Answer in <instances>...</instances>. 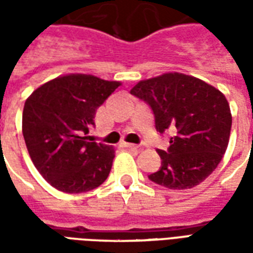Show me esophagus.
<instances>
[{"instance_id": "1", "label": "esophagus", "mask_w": 253, "mask_h": 253, "mask_svg": "<svg viewBox=\"0 0 253 253\" xmlns=\"http://www.w3.org/2000/svg\"><path fill=\"white\" fill-rule=\"evenodd\" d=\"M122 146L126 149H130V150H137L138 146L137 145H134V143H127V142H123L122 143Z\"/></svg>"}]
</instances>
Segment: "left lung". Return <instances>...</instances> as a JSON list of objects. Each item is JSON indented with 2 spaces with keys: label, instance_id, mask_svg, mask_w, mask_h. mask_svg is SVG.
Returning a JSON list of instances; mask_svg holds the SVG:
<instances>
[{
  "label": "left lung",
  "instance_id": "obj_1",
  "mask_svg": "<svg viewBox=\"0 0 253 253\" xmlns=\"http://www.w3.org/2000/svg\"><path fill=\"white\" fill-rule=\"evenodd\" d=\"M130 93L152 108L160 134L168 128L175 131L168 150H157L161 167L149 179L170 190H187L211 175L226 152L232 128L226 97L181 73L139 81Z\"/></svg>",
  "mask_w": 253,
  "mask_h": 253
}]
</instances>
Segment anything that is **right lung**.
<instances>
[{
  "label": "right lung",
  "instance_id": "obj_1",
  "mask_svg": "<svg viewBox=\"0 0 253 253\" xmlns=\"http://www.w3.org/2000/svg\"><path fill=\"white\" fill-rule=\"evenodd\" d=\"M121 83L90 74L54 78L32 92L23 111V135L32 163L54 188L86 192L110 175L115 150L92 142L96 110Z\"/></svg>",
  "mask_w": 253,
  "mask_h": 253
}]
</instances>
